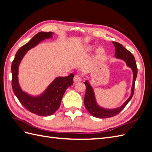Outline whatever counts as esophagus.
Returning a JSON list of instances; mask_svg holds the SVG:
<instances>
[{
  "label": "esophagus",
  "instance_id": "obj_1",
  "mask_svg": "<svg viewBox=\"0 0 152 152\" xmlns=\"http://www.w3.org/2000/svg\"><path fill=\"white\" fill-rule=\"evenodd\" d=\"M73 81L75 82V83H77V82H79L81 81V78L79 75H75L73 78Z\"/></svg>",
  "mask_w": 152,
  "mask_h": 152
}]
</instances>
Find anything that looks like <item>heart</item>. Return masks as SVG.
<instances>
[{
  "label": "heart",
  "instance_id": "obj_1",
  "mask_svg": "<svg viewBox=\"0 0 152 152\" xmlns=\"http://www.w3.org/2000/svg\"><path fill=\"white\" fill-rule=\"evenodd\" d=\"M96 48V45H88L84 49V52L86 53H91L93 51V50L94 49V48ZM96 53L98 56H103L105 54V50L102 47H98L96 50Z\"/></svg>",
  "mask_w": 152,
  "mask_h": 152
}]
</instances>
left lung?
<instances>
[{
    "instance_id": "obj_1",
    "label": "left lung",
    "mask_w": 152,
    "mask_h": 152,
    "mask_svg": "<svg viewBox=\"0 0 152 152\" xmlns=\"http://www.w3.org/2000/svg\"><path fill=\"white\" fill-rule=\"evenodd\" d=\"M115 48V56L117 59H120L125 61L126 65L129 67L132 71V83L131 89V95L129 98L124 102L121 106L115 108H105L98 103L96 99L95 93L93 89V87L91 85V83L88 79L84 82V84L86 87V95L84 97V105L87 111L89 113L96 118H109L113 116H115L118 113H120L122 110L125 108L127 103L132 98L134 94V84L135 81L137 74V68L135 61V58L132 54L127 49L124 48L123 45L116 42H112Z\"/></svg>"
}]
</instances>
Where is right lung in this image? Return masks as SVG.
Instances as JSON below:
<instances>
[{"label": "right lung", "mask_w": 152, "mask_h": 152, "mask_svg": "<svg viewBox=\"0 0 152 152\" xmlns=\"http://www.w3.org/2000/svg\"><path fill=\"white\" fill-rule=\"evenodd\" d=\"M53 32L40 31L31 39L28 43L17 51L12 63V87L14 93L23 107L30 112L40 116L53 115L60 106L63 96L68 87L73 84V73L67 77H57L42 93L31 95L21 89L18 79L19 66L25 54L42 41L53 38Z\"/></svg>", "instance_id": "obj_1"}]
</instances>
